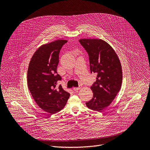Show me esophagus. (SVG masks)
Listing matches in <instances>:
<instances>
[{"label": "esophagus", "mask_w": 150, "mask_h": 150, "mask_svg": "<svg viewBox=\"0 0 150 150\" xmlns=\"http://www.w3.org/2000/svg\"><path fill=\"white\" fill-rule=\"evenodd\" d=\"M81 87H82L81 85H79V86L78 87H74V88H73V90H74L75 91H78L79 89L81 88Z\"/></svg>", "instance_id": "1"}]
</instances>
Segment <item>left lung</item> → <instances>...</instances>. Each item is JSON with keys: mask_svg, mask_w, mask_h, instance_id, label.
Here are the masks:
<instances>
[{"mask_svg": "<svg viewBox=\"0 0 150 150\" xmlns=\"http://www.w3.org/2000/svg\"><path fill=\"white\" fill-rule=\"evenodd\" d=\"M89 56L91 73L97 74L91 87L93 98L86 102L89 109L100 112L109 106L120 91L122 71L120 60L113 49L101 39L79 40Z\"/></svg>", "mask_w": 150, "mask_h": 150, "instance_id": "1", "label": "left lung"}]
</instances>
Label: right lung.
Returning a JSON list of instances; mask_svg holds the SVG:
<instances>
[{"instance_id": "obj_1", "label": "right lung", "mask_w": 150, "mask_h": 150, "mask_svg": "<svg viewBox=\"0 0 150 150\" xmlns=\"http://www.w3.org/2000/svg\"><path fill=\"white\" fill-rule=\"evenodd\" d=\"M65 40H57L40 46L33 54L28 69V89L37 105L44 111L54 114L65 106L70 94L57 81L59 54Z\"/></svg>"}]
</instances>
